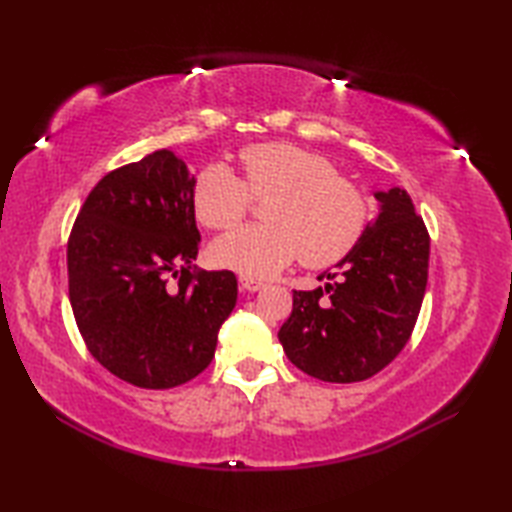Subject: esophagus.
<instances>
[{"label":"esophagus","mask_w":512,"mask_h":512,"mask_svg":"<svg viewBox=\"0 0 512 512\" xmlns=\"http://www.w3.org/2000/svg\"><path fill=\"white\" fill-rule=\"evenodd\" d=\"M239 286H242L246 292H259L264 290V281H257L253 277H239Z\"/></svg>","instance_id":"1"}]
</instances>
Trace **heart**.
I'll list each match as a JSON object with an SVG mask.
<instances>
[{"label": "heart", "instance_id": "b5f03b06", "mask_svg": "<svg viewBox=\"0 0 512 512\" xmlns=\"http://www.w3.org/2000/svg\"><path fill=\"white\" fill-rule=\"evenodd\" d=\"M244 180L224 162L204 167L193 184V213L213 231L233 228L250 196L268 198V224L242 226L217 237V266L246 277H273L301 255L310 268L345 257L367 222V198L354 182L336 176L332 162L292 143H262L239 151Z\"/></svg>", "mask_w": 512, "mask_h": 512}]
</instances>
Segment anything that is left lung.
Masks as SVG:
<instances>
[{"label": "left lung", "instance_id": "8db88e82", "mask_svg": "<svg viewBox=\"0 0 512 512\" xmlns=\"http://www.w3.org/2000/svg\"><path fill=\"white\" fill-rule=\"evenodd\" d=\"M378 213L323 288L292 292L279 343L290 363L325 383H358L407 345L429 275V233L409 193L376 191Z\"/></svg>", "mask_w": 512, "mask_h": 512}]
</instances>
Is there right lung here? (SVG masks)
Wrapping results in <instances>:
<instances>
[{"label":"right lung","instance_id":"right-lung-1","mask_svg":"<svg viewBox=\"0 0 512 512\" xmlns=\"http://www.w3.org/2000/svg\"><path fill=\"white\" fill-rule=\"evenodd\" d=\"M193 184L184 160L158 149L101 178L72 226L76 325L96 361L134 387L169 389L202 374L237 303L231 270L191 273Z\"/></svg>","mask_w":512,"mask_h":512}]
</instances>
